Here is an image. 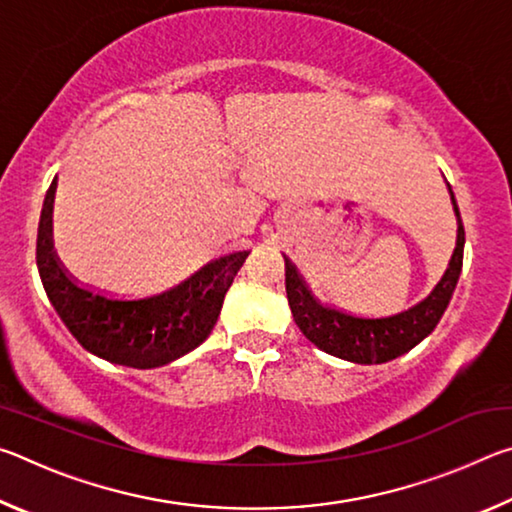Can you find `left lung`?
<instances>
[{
	"mask_svg": "<svg viewBox=\"0 0 512 512\" xmlns=\"http://www.w3.org/2000/svg\"><path fill=\"white\" fill-rule=\"evenodd\" d=\"M452 194V187H449ZM454 212L458 216V239L452 255V262L440 282L433 287L427 298L420 300L418 305L393 316L381 318H363L350 316L345 311L320 305L311 296L305 280L298 273L296 264L284 255V268H287V298L293 320L300 327V332L307 339L318 345L320 350L334 357L354 361V363H386L400 354L415 348L424 336L433 332L438 320L443 318L445 309L452 300L456 289L458 275L463 268V246H465V230L458 212L454 194H452Z\"/></svg>",
	"mask_w": 512,
	"mask_h": 512,
	"instance_id": "1",
	"label": "left lung"
}]
</instances>
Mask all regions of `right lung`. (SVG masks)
<instances>
[{
	"instance_id": "obj_1",
	"label": "right lung",
	"mask_w": 512,
	"mask_h": 512,
	"mask_svg": "<svg viewBox=\"0 0 512 512\" xmlns=\"http://www.w3.org/2000/svg\"><path fill=\"white\" fill-rule=\"evenodd\" d=\"M56 178L38 223L36 262L42 287L74 339L97 357L131 368H158L198 348L216 325L225 291L248 250L205 264L178 287L149 298H119L85 287L60 262L51 241Z\"/></svg>"
}]
</instances>
